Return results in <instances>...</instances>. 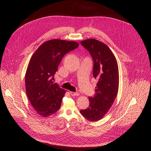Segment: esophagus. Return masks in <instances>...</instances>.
Listing matches in <instances>:
<instances>
[{
    "label": "esophagus",
    "instance_id": "34e87169",
    "mask_svg": "<svg viewBox=\"0 0 151 151\" xmlns=\"http://www.w3.org/2000/svg\"><path fill=\"white\" fill-rule=\"evenodd\" d=\"M70 93L72 96H79V95H80L78 92H70Z\"/></svg>",
    "mask_w": 151,
    "mask_h": 151
}]
</instances>
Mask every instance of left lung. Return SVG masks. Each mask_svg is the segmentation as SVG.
Masks as SVG:
<instances>
[{"mask_svg": "<svg viewBox=\"0 0 151 151\" xmlns=\"http://www.w3.org/2000/svg\"><path fill=\"white\" fill-rule=\"evenodd\" d=\"M93 62V76L98 83L96 93L89 97V106L80 111L88 121H97L107 113L116 98L119 88V70L115 56L108 46L96 39L81 42Z\"/></svg>", "mask_w": 151, "mask_h": 151, "instance_id": "1", "label": "left lung"}]
</instances>
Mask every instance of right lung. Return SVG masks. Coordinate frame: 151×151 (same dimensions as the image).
I'll return each mask as SVG.
<instances>
[{"instance_id": "1", "label": "right lung", "mask_w": 151, "mask_h": 151, "mask_svg": "<svg viewBox=\"0 0 151 151\" xmlns=\"http://www.w3.org/2000/svg\"><path fill=\"white\" fill-rule=\"evenodd\" d=\"M79 46L76 42L54 39L39 46L27 68L25 84L27 97L37 113L48 117L59 109L65 90L53 83L63 57Z\"/></svg>"}]
</instances>
